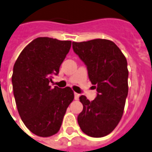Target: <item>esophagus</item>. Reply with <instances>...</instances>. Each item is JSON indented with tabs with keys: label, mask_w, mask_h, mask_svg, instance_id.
I'll return each mask as SVG.
<instances>
[{
	"label": "esophagus",
	"mask_w": 152,
	"mask_h": 152,
	"mask_svg": "<svg viewBox=\"0 0 152 152\" xmlns=\"http://www.w3.org/2000/svg\"><path fill=\"white\" fill-rule=\"evenodd\" d=\"M80 97V94L79 93H74V98L75 100H78Z\"/></svg>",
	"instance_id": "obj_1"
}]
</instances>
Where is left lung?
Returning <instances> with one entry per match:
<instances>
[{
    "label": "left lung",
    "instance_id": "8db88e82",
    "mask_svg": "<svg viewBox=\"0 0 152 152\" xmlns=\"http://www.w3.org/2000/svg\"><path fill=\"white\" fill-rule=\"evenodd\" d=\"M74 52L86 65L96 96L88 101L80 96L83 110L77 117L81 130L101 138L111 133L122 118L128 94L127 61L113 42L93 39L72 42Z\"/></svg>",
    "mask_w": 152,
    "mask_h": 152
}]
</instances>
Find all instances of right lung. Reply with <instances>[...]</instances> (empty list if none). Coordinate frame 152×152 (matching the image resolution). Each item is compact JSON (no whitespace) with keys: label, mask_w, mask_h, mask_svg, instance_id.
<instances>
[{"label":"right lung","mask_w":152,"mask_h":152,"mask_svg":"<svg viewBox=\"0 0 152 152\" xmlns=\"http://www.w3.org/2000/svg\"><path fill=\"white\" fill-rule=\"evenodd\" d=\"M71 45V41L37 38L14 64L12 84L18 111L26 126L36 135L49 137L57 133L74 99L71 88L50 86Z\"/></svg>","instance_id":"add662e5"}]
</instances>
